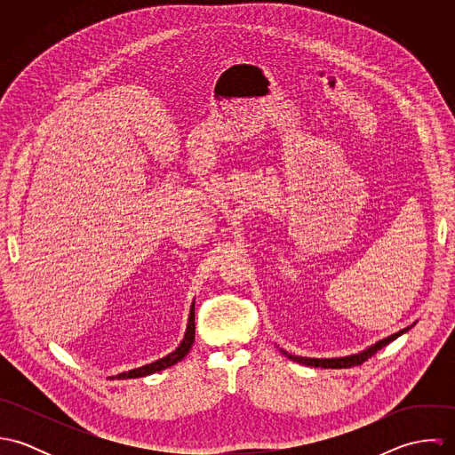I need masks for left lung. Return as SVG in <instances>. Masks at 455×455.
Segmentation results:
<instances>
[{"instance_id": "8db88e82", "label": "left lung", "mask_w": 455, "mask_h": 455, "mask_svg": "<svg viewBox=\"0 0 455 455\" xmlns=\"http://www.w3.org/2000/svg\"><path fill=\"white\" fill-rule=\"evenodd\" d=\"M406 329L392 334L386 339H380L379 343H375L373 347H370L368 350L361 352V354H355V355H348V357H338V359H310V357H298V355H291L287 354L285 350H282L283 355H287L291 361H296L299 364H307V366H314V368H332V370H339V368H352V366H359L363 364L364 361H368L371 355H375L380 348H384L386 345H389L390 341H394L397 336H401L403 332H406Z\"/></svg>"}]
</instances>
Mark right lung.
Wrapping results in <instances>:
<instances>
[{
	"label": "right lung",
	"instance_id": "obj_1",
	"mask_svg": "<svg viewBox=\"0 0 455 455\" xmlns=\"http://www.w3.org/2000/svg\"><path fill=\"white\" fill-rule=\"evenodd\" d=\"M195 307H193L191 315H189L188 331H186V336H184V341L180 343V347H179L175 352H172L170 355H166V357H163V359H159V361H156V363H150V364H147V366H141V368L131 370V371H126V373H121V375L112 377V379L123 380V379H138V377L152 375V373H156V371H161V370H164V368H168V366H173L175 363L182 361V359L188 355V352L191 350L193 343H195Z\"/></svg>",
	"mask_w": 455,
	"mask_h": 455
}]
</instances>
